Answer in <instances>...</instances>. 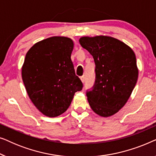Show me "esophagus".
<instances>
[{"mask_svg": "<svg viewBox=\"0 0 156 156\" xmlns=\"http://www.w3.org/2000/svg\"><path fill=\"white\" fill-rule=\"evenodd\" d=\"M80 80H82V83H84V82H85V76H82L80 77Z\"/></svg>", "mask_w": 156, "mask_h": 156, "instance_id": "1", "label": "esophagus"}]
</instances>
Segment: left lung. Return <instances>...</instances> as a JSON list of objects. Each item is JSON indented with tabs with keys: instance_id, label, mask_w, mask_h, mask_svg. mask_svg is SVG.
Masks as SVG:
<instances>
[{
	"instance_id": "obj_1",
	"label": "left lung",
	"mask_w": 156,
	"mask_h": 156,
	"mask_svg": "<svg viewBox=\"0 0 156 156\" xmlns=\"http://www.w3.org/2000/svg\"><path fill=\"white\" fill-rule=\"evenodd\" d=\"M80 43L92 55L96 65L95 83L87 91L89 105L99 116H112L125 105L137 82L135 53L108 36L82 37Z\"/></svg>"
}]
</instances>
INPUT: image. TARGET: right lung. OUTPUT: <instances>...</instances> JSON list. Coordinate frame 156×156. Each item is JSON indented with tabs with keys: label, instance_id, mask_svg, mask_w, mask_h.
<instances>
[{
	"label": "right lung",
	"instance_id": "obj_1",
	"mask_svg": "<svg viewBox=\"0 0 156 156\" xmlns=\"http://www.w3.org/2000/svg\"><path fill=\"white\" fill-rule=\"evenodd\" d=\"M73 48L70 38L55 36L35 43L25 55L23 83L32 102L47 116L62 114L82 89L71 59Z\"/></svg>",
	"mask_w": 156,
	"mask_h": 156
}]
</instances>
